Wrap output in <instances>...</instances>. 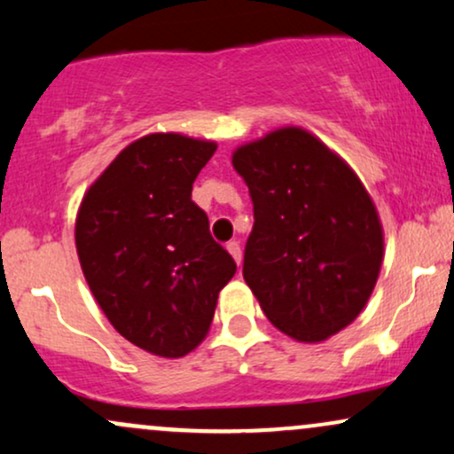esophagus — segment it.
<instances>
[{"label":"esophagus","mask_w":454,"mask_h":454,"mask_svg":"<svg viewBox=\"0 0 454 454\" xmlns=\"http://www.w3.org/2000/svg\"><path fill=\"white\" fill-rule=\"evenodd\" d=\"M226 249H228V252H231V256L234 258V262L241 264V256H243V254H241V245H239L237 241H231V243L226 245Z\"/></svg>","instance_id":"34e87169"}]
</instances>
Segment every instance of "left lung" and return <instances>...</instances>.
I'll use <instances>...</instances> for the list:
<instances>
[{
    "label": "left lung",
    "instance_id": "obj_1",
    "mask_svg": "<svg viewBox=\"0 0 454 454\" xmlns=\"http://www.w3.org/2000/svg\"><path fill=\"white\" fill-rule=\"evenodd\" d=\"M254 228L243 279L275 328L325 341L356 320L384 260V231L356 173L303 128L273 129L234 149Z\"/></svg>",
    "mask_w": 454,
    "mask_h": 454
}]
</instances>
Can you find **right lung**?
Returning a JSON list of instances; mask_svg holds the SVG:
<instances>
[{
  "mask_svg": "<svg viewBox=\"0 0 454 454\" xmlns=\"http://www.w3.org/2000/svg\"><path fill=\"white\" fill-rule=\"evenodd\" d=\"M215 149L213 140L147 134L108 164L76 213V252L93 299L119 335L161 358L200 346L237 270L192 200Z\"/></svg>",
  "mask_w": 454,
  "mask_h": 454,
  "instance_id": "right-lung-1",
  "label": "right lung"
}]
</instances>
